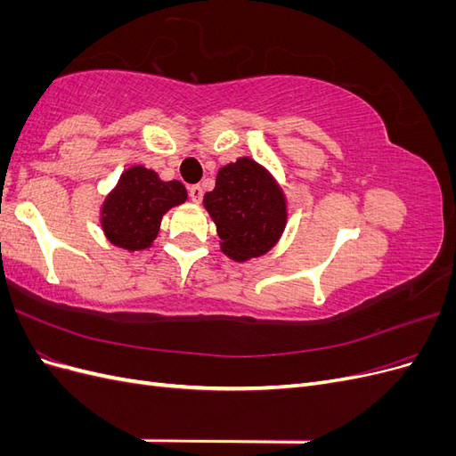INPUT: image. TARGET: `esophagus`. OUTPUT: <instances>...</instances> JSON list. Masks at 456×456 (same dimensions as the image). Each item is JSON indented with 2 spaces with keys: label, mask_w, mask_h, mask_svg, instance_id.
Listing matches in <instances>:
<instances>
[{
  "label": "esophagus",
  "mask_w": 456,
  "mask_h": 456,
  "mask_svg": "<svg viewBox=\"0 0 456 456\" xmlns=\"http://www.w3.org/2000/svg\"><path fill=\"white\" fill-rule=\"evenodd\" d=\"M188 191H190V198H191V201H196V203H200V201L203 200V188H201L200 184H194V186H190V188H188Z\"/></svg>",
  "instance_id": "1"
}]
</instances>
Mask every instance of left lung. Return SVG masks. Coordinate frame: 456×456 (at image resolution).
<instances>
[{"label":"left lung","instance_id":"obj_1","mask_svg":"<svg viewBox=\"0 0 456 456\" xmlns=\"http://www.w3.org/2000/svg\"><path fill=\"white\" fill-rule=\"evenodd\" d=\"M203 205L223 240L220 249L236 262L266 255L280 241L287 224L283 190L251 158L224 165Z\"/></svg>","mask_w":456,"mask_h":456}]
</instances>
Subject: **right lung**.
I'll return each mask as SVG.
<instances>
[{
    "label": "right lung",
    "mask_w": 456,
    "mask_h": 456,
    "mask_svg": "<svg viewBox=\"0 0 456 456\" xmlns=\"http://www.w3.org/2000/svg\"><path fill=\"white\" fill-rule=\"evenodd\" d=\"M188 191L178 181H161L151 169L134 165L119 176L102 203L101 224L116 247L142 251L154 243L163 215L184 203Z\"/></svg>",
    "instance_id": "right-lung-1"
}]
</instances>
